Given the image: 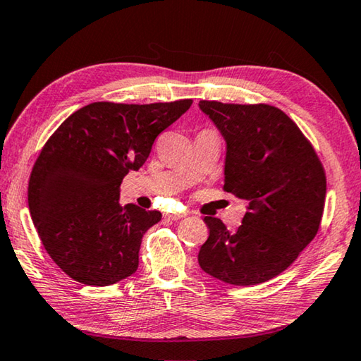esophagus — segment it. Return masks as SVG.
Returning <instances> with one entry per match:
<instances>
[{
    "mask_svg": "<svg viewBox=\"0 0 361 361\" xmlns=\"http://www.w3.org/2000/svg\"><path fill=\"white\" fill-rule=\"evenodd\" d=\"M166 216L169 219H172V221H176V219H181L183 216H186V213H167Z\"/></svg>",
    "mask_w": 361,
    "mask_h": 361,
    "instance_id": "obj_1",
    "label": "esophagus"
}]
</instances>
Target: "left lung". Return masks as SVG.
<instances>
[{
  "label": "left lung",
  "instance_id": "1",
  "mask_svg": "<svg viewBox=\"0 0 361 361\" xmlns=\"http://www.w3.org/2000/svg\"><path fill=\"white\" fill-rule=\"evenodd\" d=\"M226 142L224 191L247 202L235 232L205 216L199 266L224 283L248 286L282 274L320 228L325 170L312 145L282 109L200 100Z\"/></svg>",
  "mask_w": 361,
  "mask_h": 361
}]
</instances>
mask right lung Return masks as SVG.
I'll return each mask as SVG.
<instances>
[{"label":"right lung","instance_id":"1","mask_svg":"<svg viewBox=\"0 0 361 361\" xmlns=\"http://www.w3.org/2000/svg\"><path fill=\"white\" fill-rule=\"evenodd\" d=\"M192 100L149 105L95 102L47 140L28 183L33 224L54 262L79 283L108 286L138 269L145 232L161 212L121 207L122 178L148 159L162 130Z\"/></svg>","mask_w":361,"mask_h":361}]
</instances>
